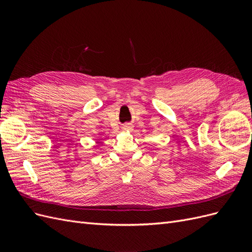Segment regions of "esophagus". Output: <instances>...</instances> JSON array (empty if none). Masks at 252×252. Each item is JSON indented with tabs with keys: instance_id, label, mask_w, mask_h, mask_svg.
I'll return each mask as SVG.
<instances>
[{
	"instance_id": "1",
	"label": "esophagus",
	"mask_w": 252,
	"mask_h": 252,
	"mask_svg": "<svg viewBox=\"0 0 252 252\" xmlns=\"http://www.w3.org/2000/svg\"><path fill=\"white\" fill-rule=\"evenodd\" d=\"M132 127H133V126H132L131 124H129V123H126V124L123 126L124 129H132Z\"/></svg>"
}]
</instances>
